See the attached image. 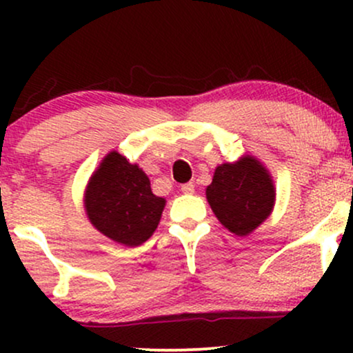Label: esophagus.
I'll return each mask as SVG.
<instances>
[{
    "label": "esophagus",
    "instance_id": "esophagus-1",
    "mask_svg": "<svg viewBox=\"0 0 353 353\" xmlns=\"http://www.w3.org/2000/svg\"><path fill=\"white\" fill-rule=\"evenodd\" d=\"M181 190L184 194H192L194 192V184H192V182H185V184L181 185Z\"/></svg>",
    "mask_w": 353,
    "mask_h": 353
}]
</instances>
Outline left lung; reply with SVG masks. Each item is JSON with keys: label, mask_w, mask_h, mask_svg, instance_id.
Returning a JSON list of instances; mask_svg holds the SVG:
<instances>
[{"label": "left lung", "mask_w": 353, "mask_h": 353, "mask_svg": "<svg viewBox=\"0 0 353 353\" xmlns=\"http://www.w3.org/2000/svg\"><path fill=\"white\" fill-rule=\"evenodd\" d=\"M205 197L222 225L245 237L270 216L275 188L270 174L254 156L217 165Z\"/></svg>", "instance_id": "8db88e82"}]
</instances>
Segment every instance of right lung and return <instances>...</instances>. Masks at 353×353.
I'll use <instances>...</instances> for the list:
<instances>
[{
  "label": "right lung",
  "mask_w": 353,
  "mask_h": 353,
  "mask_svg": "<svg viewBox=\"0 0 353 353\" xmlns=\"http://www.w3.org/2000/svg\"><path fill=\"white\" fill-rule=\"evenodd\" d=\"M165 199L154 196L151 181L137 164L109 152L92 172L84 192L91 224L117 244H144L157 229Z\"/></svg>",
  "instance_id": "add662e5"
}]
</instances>
